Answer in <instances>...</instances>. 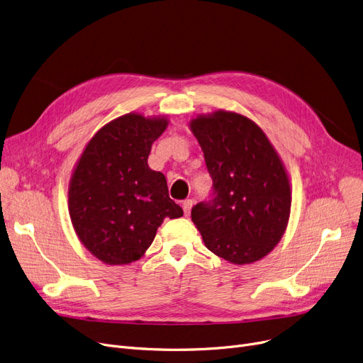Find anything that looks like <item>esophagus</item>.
Wrapping results in <instances>:
<instances>
[{
    "mask_svg": "<svg viewBox=\"0 0 363 363\" xmlns=\"http://www.w3.org/2000/svg\"><path fill=\"white\" fill-rule=\"evenodd\" d=\"M191 207H193V200H191V199H186V200H184V203H182V208H184V213H185V216H188V215H189V212H191Z\"/></svg>",
    "mask_w": 363,
    "mask_h": 363,
    "instance_id": "obj_1",
    "label": "esophagus"
}]
</instances>
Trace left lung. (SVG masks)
<instances>
[{"instance_id": "obj_1", "label": "left lung", "mask_w": 363, "mask_h": 363, "mask_svg": "<svg viewBox=\"0 0 363 363\" xmlns=\"http://www.w3.org/2000/svg\"><path fill=\"white\" fill-rule=\"evenodd\" d=\"M212 177L211 197L197 203L191 219L206 247L235 263L268 255L287 226L289 177L263 130L233 111H216L191 122Z\"/></svg>"}]
</instances>
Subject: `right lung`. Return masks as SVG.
<instances>
[{"mask_svg": "<svg viewBox=\"0 0 363 363\" xmlns=\"http://www.w3.org/2000/svg\"><path fill=\"white\" fill-rule=\"evenodd\" d=\"M166 119L125 114L88 143L69 188V212L86 249L107 264L138 260L164 218H181L162 172L147 159Z\"/></svg>", "mask_w": 363, "mask_h": 363, "instance_id": "1", "label": "right lung"}]
</instances>
